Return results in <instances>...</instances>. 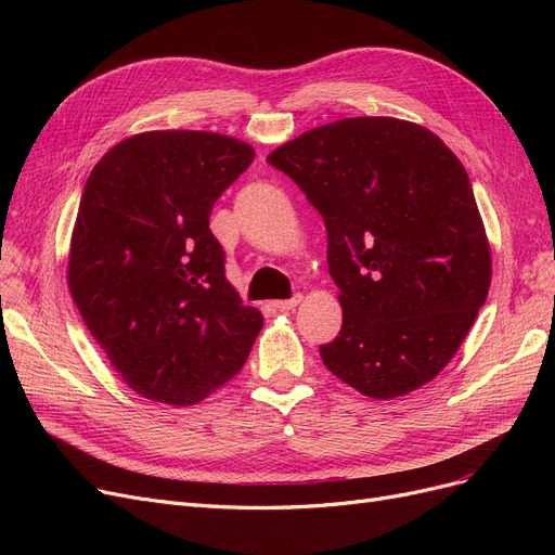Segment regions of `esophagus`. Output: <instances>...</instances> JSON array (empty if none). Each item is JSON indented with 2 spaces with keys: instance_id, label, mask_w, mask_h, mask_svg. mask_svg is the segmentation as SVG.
I'll use <instances>...</instances> for the list:
<instances>
[{
  "instance_id": "1",
  "label": "esophagus",
  "mask_w": 555,
  "mask_h": 555,
  "mask_svg": "<svg viewBox=\"0 0 555 555\" xmlns=\"http://www.w3.org/2000/svg\"><path fill=\"white\" fill-rule=\"evenodd\" d=\"M301 295H295L293 299H285V301H276L274 306L281 310V312H289V310H295L299 304H301Z\"/></svg>"
}]
</instances>
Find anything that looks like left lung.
Instances as JSON below:
<instances>
[{"label":"left lung","mask_w":555,"mask_h":555,"mask_svg":"<svg viewBox=\"0 0 555 555\" xmlns=\"http://www.w3.org/2000/svg\"><path fill=\"white\" fill-rule=\"evenodd\" d=\"M268 162L322 214L341 331L319 346L341 383L406 396L448 366L492 276L490 245L459 157L431 130L353 116L287 141Z\"/></svg>","instance_id":"left-lung-1"}]
</instances>
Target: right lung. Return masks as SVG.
<instances>
[{
    "mask_svg": "<svg viewBox=\"0 0 555 555\" xmlns=\"http://www.w3.org/2000/svg\"><path fill=\"white\" fill-rule=\"evenodd\" d=\"M218 132L132 134L87 178L67 283L85 326L139 396L189 406L236 375L262 328L224 276L214 202L254 162Z\"/></svg>",
    "mask_w": 555,
    "mask_h": 555,
    "instance_id": "1",
    "label": "right lung"
}]
</instances>
